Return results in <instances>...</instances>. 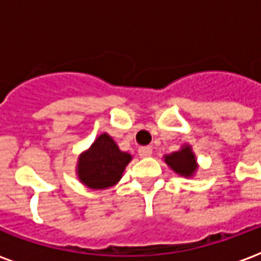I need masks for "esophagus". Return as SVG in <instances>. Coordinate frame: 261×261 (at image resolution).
Listing matches in <instances>:
<instances>
[{
  "label": "esophagus",
  "mask_w": 261,
  "mask_h": 261,
  "mask_svg": "<svg viewBox=\"0 0 261 261\" xmlns=\"http://www.w3.org/2000/svg\"><path fill=\"white\" fill-rule=\"evenodd\" d=\"M138 155H140L141 158L151 156V155H152V148L151 147H140L138 148Z\"/></svg>",
  "instance_id": "esophagus-1"
}]
</instances>
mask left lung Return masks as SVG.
Segmentation results:
<instances>
[{
	"label": "left lung",
	"mask_w": 261,
	"mask_h": 261,
	"mask_svg": "<svg viewBox=\"0 0 261 261\" xmlns=\"http://www.w3.org/2000/svg\"><path fill=\"white\" fill-rule=\"evenodd\" d=\"M165 162L177 175L185 177H192L197 170L196 155L190 145H183L179 151L172 152L170 155H165Z\"/></svg>",
	"instance_id": "left-lung-1"
}]
</instances>
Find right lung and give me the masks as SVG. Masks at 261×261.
<instances>
[{"label": "right lung", "instance_id": "1", "mask_svg": "<svg viewBox=\"0 0 261 261\" xmlns=\"http://www.w3.org/2000/svg\"><path fill=\"white\" fill-rule=\"evenodd\" d=\"M130 161V153L120 151L113 138L103 133L88 151L80 155L76 175L81 183L89 189H108L121 179Z\"/></svg>", "mask_w": 261, "mask_h": 261}]
</instances>
